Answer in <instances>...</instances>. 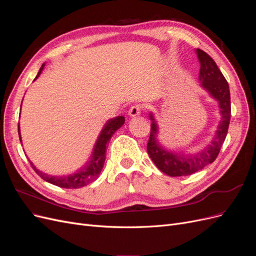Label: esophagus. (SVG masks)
<instances>
[{
  "label": "esophagus",
  "instance_id": "esophagus-1",
  "mask_svg": "<svg viewBox=\"0 0 256 256\" xmlns=\"http://www.w3.org/2000/svg\"><path fill=\"white\" fill-rule=\"evenodd\" d=\"M141 110H142L141 106L136 104V106H132L130 108L129 111H128V114H129L130 118H136V116L141 114Z\"/></svg>",
  "mask_w": 256,
  "mask_h": 256
}]
</instances>
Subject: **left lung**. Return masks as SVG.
<instances>
[{"mask_svg":"<svg viewBox=\"0 0 256 256\" xmlns=\"http://www.w3.org/2000/svg\"><path fill=\"white\" fill-rule=\"evenodd\" d=\"M200 62L198 82L200 86L206 90L209 96L218 102L220 122L209 143L203 150L193 154L172 152L164 148L158 138V124L154 114L150 113L152 120L150 136L147 143V152L150 159L161 172L168 176H187L210 164L219 154L222 144L226 140L230 120V95L228 83L208 54L200 49H196Z\"/></svg>","mask_w":256,"mask_h":256,"instance_id":"1","label":"left lung"}]
</instances>
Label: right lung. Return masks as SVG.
<instances>
[{
  "label": "right lung",
  "mask_w": 256,
  "mask_h": 256,
  "mask_svg": "<svg viewBox=\"0 0 256 256\" xmlns=\"http://www.w3.org/2000/svg\"><path fill=\"white\" fill-rule=\"evenodd\" d=\"M44 68V63L42 65L40 72H38L34 81L40 76ZM124 122H125V118H124V116H118V118L109 120L106 122V125L102 127V130L100 131L99 136L94 145V148H92L88 161L82 168H80L78 171L72 174L53 176V175L46 174L40 171V170L33 164V162L30 161V164H32L34 171L40 175L44 180L48 182L54 186H58V187L66 188V189H76V188L84 187V186L88 184L90 182L96 180L99 174L102 173L104 164V160H106V146L108 142L110 141L111 136L124 125ZM18 132H19L20 142L22 143L21 134H20V125H18Z\"/></svg>",
  "instance_id": "1"
}]
</instances>
